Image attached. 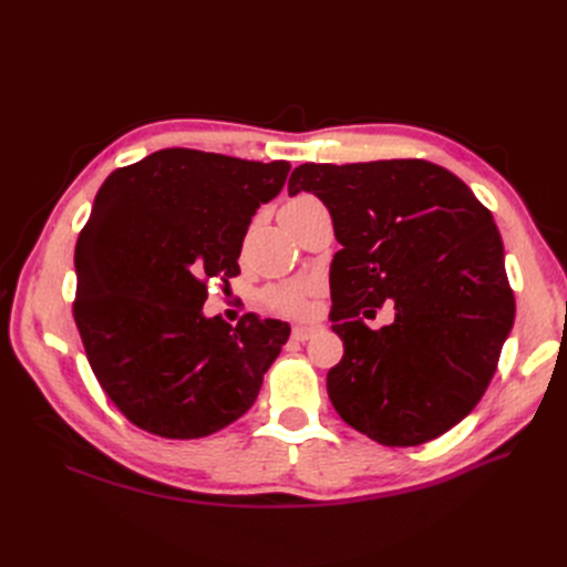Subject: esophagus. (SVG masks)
Returning <instances> with one entry per match:
<instances>
[{
  "mask_svg": "<svg viewBox=\"0 0 567 567\" xmlns=\"http://www.w3.org/2000/svg\"><path fill=\"white\" fill-rule=\"evenodd\" d=\"M317 331H319V326L300 323V326H293V338H296V340H300V342H305V340H310Z\"/></svg>",
  "mask_w": 567,
  "mask_h": 567,
  "instance_id": "esophagus-1",
  "label": "esophagus"
}]
</instances>
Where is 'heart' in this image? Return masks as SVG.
<instances>
[{
    "mask_svg": "<svg viewBox=\"0 0 567 567\" xmlns=\"http://www.w3.org/2000/svg\"><path fill=\"white\" fill-rule=\"evenodd\" d=\"M317 203L312 196L300 194L296 198H290L281 213H290V210H300L305 205ZM317 284L310 279H296V281H286L279 286H271L262 293V302L267 310L277 312V315H286V317H305L310 312L312 298L317 293Z\"/></svg>",
    "mask_w": 567,
    "mask_h": 567,
    "instance_id": "obj_1",
    "label": "heart"
}]
</instances>
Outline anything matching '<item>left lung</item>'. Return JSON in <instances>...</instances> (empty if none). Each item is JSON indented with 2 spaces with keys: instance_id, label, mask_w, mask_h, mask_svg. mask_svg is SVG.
I'll return each instance as SVG.
<instances>
[{
  "instance_id": "left-lung-1",
  "label": "left lung",
  "mask_w": 567,
  "mask_h": 567,
  "mask_svg": "<svg viewBox=\"0 0 567 567\" xmlns=\"http://www.w3.org/2000/svg\"><path fill=\"white\" fill-rule=\"evenodd\" d=\"M298 192L323 200L342 246L331 317L346 352L326 375L340 419L385 447L447 433L485 394L516 317L492 213L421 158L305 163ZM385 299L395 321L371 332L358 315Z\"/></svg>"
}]
</instances>
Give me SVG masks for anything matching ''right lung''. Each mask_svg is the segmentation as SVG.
Here are the masks:
<instances>
[{"label": "right lung", "instance_id": "obj_1", "mask_svg": "<svg viewBox=\"0 0 567 567\" xmlns=\"http://www.w3.org/2000/svg\"><path fill=\"white\" fill-rule=\"evenodd\" d=\"M290 165L163 148L101 184L75 246L73 317L90 367L130 423L208 437L252 406L290 326L205 319L208 284L238 277L250 217Z\"/></svg>", "mask_w": 567, "mask_h": 567}]
</instances>
